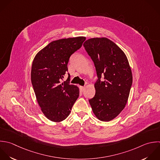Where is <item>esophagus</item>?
<instances>
[{
  "label": "esophagus",
  "mask_w": 160,
  "mask_h": 160,
  "mask_svg": "<svg viewBox=\"0 0 160 160\" xmlns=\"http://www.w3.org/2000/svg\"><path fill=\"white\" fill-rule=\"evenodd\" d=\"M80 89L81 90V92H83L85 90V87H82V86H80Z\"/></svg>",
  "instance_id": "obj_1"
}]
</instances>
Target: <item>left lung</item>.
<instances>
[{"label": "left lung", "mask_w": 160, "mask_h": 160, "mask_svg": "<svg viewBox=\"0 0 160 160\" xmlns=\"http://www.w3.org/2000/svg\"><path fill=\"white\" fill-rule=\"evenodd\" d=\"M83 46L94 62L98 80L95 95L89 100L95 117L110 122L124 109L133 82L132 70L124 52L106 37L87 40ZM102 76L103 81L100 80Z\"/></svg>", "instance_id": "left-lung-1"}]
</instances>
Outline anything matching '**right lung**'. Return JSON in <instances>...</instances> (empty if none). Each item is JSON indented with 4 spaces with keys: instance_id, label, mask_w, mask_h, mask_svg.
<instances>
[{
    "instance_id": "add662e5",
    "label": "right lung",
    "mask_w": 160,
    "mask_h": 160,
    "mask_svg": "<svg viewBox=\"0 0 160 160\" xmlns=\"http://www.w3.org/2000/svg\"><path fill=\"white\" fill-rule=\"evenodd\" d=\"M85 37H70L52 41L35 56L31 69V81L37 101L49 120L60 122L70 115L79 96L77 86L62 82L68 70L70 56L79 49Z\"/></svg>"
}]
</instances>
